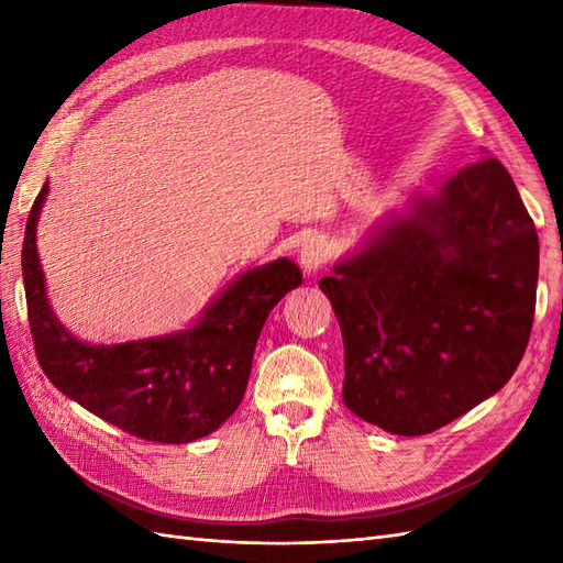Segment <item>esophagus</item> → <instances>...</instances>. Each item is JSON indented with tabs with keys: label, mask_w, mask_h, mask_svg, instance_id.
<instances>
[{
	"label": "esophagus",
	"mask_w": 563,
	"mask_h": 563,
	"mask_svg": "<svg viewBox=\"0 0 563 563\" xmlns=\"http://www.w3.org/2000/svg\"><path fill=\"white\" fill-rule=\"evenodd\" d=\"M329 261V246L324 239H309V242L302 244L300 249V266L305 271V275H317L321 268H324V263Z\"/></svg>",
	"instance_id": "esophagus-1"
}]
</instances>
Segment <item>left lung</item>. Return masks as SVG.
I'll use <instances>...</instances> for the list:
<instances>
[{"label":"left lung","instance_id":"obj_1","mask_svg":"<svg viewBox=\"0 0 563 563\" xmlns=\"http://www.w3.org/2000/svg\"><path fill=\"white\" fill-rule=\"evenodd\" d=\"M319 280L336 312L343 401L426 435L492 397L528 349L540 242L508 169L464 166Z\"/></svg>","mask_w":563,"mask_h":563}]
</instances>
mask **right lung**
<instances>
[{"mask_svg": "<svg viewBox=\"0 0 563 563\" xmlns=\"http://www.w3.org/2000/svg\"><path fill=\"white\" fill-rule=\"evenodd\" d=\"M47 196L43 184L29 212L21 271L35 355L53 385L125 433L152 442L198 440L242 404L258 333L302 273L278 258L234 280L194 329L121 345L71 339L45 300L35 251V222Z\"/></svg>", "mask_w": 563, "mask_h": 563, "instance_id": "add662e5", "label": "right lung"}]
</instances>
